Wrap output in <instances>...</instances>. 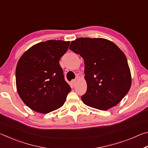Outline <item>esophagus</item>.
Instances as JSON below:
<instances>
[{
	"label": "esophagus",
	"mask_w": 148,
	"mask_h": 148,
	"mask_svg": "<svg viewBox=\"0 0 148 148\" xmlns=\"http://www.w3.org/2000/svg\"><path fill=\"white\" fill-rule=\"evenodd\" d=\"M76 82H77V80L76 79H73V80H72V81L71 82V84L72 85V86L74 87L75 86H76Z\"/></svg>",
	"instance_id": "esophagus-1"
}]
</instances>
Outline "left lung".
Masks as SVG:
<instances>
[{
	"label": "left lung",
	"instance_id": "left-lung-1",
	"mask_svg": "<svg viewBox=\"0 0 148 148\" xmlns=\"http://www.w3.org/2000/svg\"><path fill=\"white\" fill-rule=\"evenodd\" d=\"M69 49L84 60L87 91L81 97L85 104L101 110L116 106L129 92L131 74L125 54L104 38H79Z\"/></svg>",
	"mask_w": 148,
	"mask_h": 148
}]
</instances>
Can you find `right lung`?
Returning a JSON list of instances; mask_svg holds the SVG:
<instances>
[{
	"instance_id": "obj_1",
	"label": "right lung",
	"mask_w": 148,
	"mask_h": 148,
	"mask_svg": "<svg viewBox=\"0 0 148 148\" xmlns=\"http://www.w3.org/2000/svg\"><path fill=\"white\" fill-rule=\"evenodd\" d=\"M70 42L47 40L26 51L17 64L16 79L20 98L31 110L47 114L61 108L71 91L59 60Z\"/></svg>"
}]
</instances>
